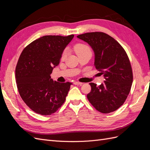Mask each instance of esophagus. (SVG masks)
Returning a JSON list of instances; mask_svg holds the SVG:
<instances>
[{
    "label": "esophagus",
    "instance_id": "34e87169",
    "mask_svg": "<svg viewBox=\"0 0 150 150\" xmlns=\"http://www.w3.org/2000/svg\"><path fill=\"white\" fill-rule=\"evenodd\" d=\"M82 83H80V82H78V81H75L74 82V84L75 85H82Z\"/></svg>",
    "mask_w": 150,
    "mask_h": 150
}]
</instances>
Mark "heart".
<instances>
[{
	"label": "heart",
	"instance_id": "b5f03b06",
	"mask_svg": "<svg viewBox=\"0 0 150 150\" xmlns=\"http://www.w3.org/2000/svg\"><path fill=\"white\" fill-rule=\"evenodd\" d=\"M74 51L75 52L78 54V56H79L82 54H86V53H92V51L91 47L88 46V45L84 44V43H78L74 45L73 47ZM67 55L66 51H63L61 55V59H64Z\"/></svg>",
	"mask_w": 150,
	"mask_h": 150
}]
</instances>
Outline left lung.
Wrapping results in <instances>:
<instances>
[{
    "label": "left lung",
    "instance_id": "left-lung-1",
    "mask_svg": "<svg viewBox=\"0 0 150 150\" xmlns=\"http://www.w3.org/2000/svg\"><path fill=\"white\" fill-rule=\"evenodd\" d=\"M77 38L87 42L94 52V66L104 81L99 86L89 83L87 98L98 111L110 113L125 103L133 83V72L125 49L118 42L104 33L81 34Z\"/></svg>",
    "mask_w": 150,
    "mask_h": 150
}]
</instances>
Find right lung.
Masks as SVG:
<instances>
[{
  "label": "right lung",
  "mask_w": 150,
  "mask_h": 150,
  "mask_svg": "<svg viewBox=\"0 0 150 150\" xmlns=\"http://www.w3.org/2000/svg\"><path fill=\"white\" fill-rule=\"evenodd\" d=\"M74 35H45L34 40L22 51L16 68L18 91L22 100L38 114L50 115L66 100L71 83L51 79L62 53Z\"/></svg>",
  "instance_id": "obj_1"
}]
</instances>
